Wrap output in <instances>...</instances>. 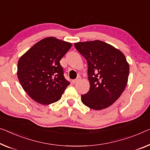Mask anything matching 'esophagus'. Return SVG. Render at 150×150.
<instances>
[{"label":"esophagus","instance_id":"34e87169","mask_svg":"<svg viewBox=\"0 0 150 150\" xmlns=\"http://www.w3.org/2000/svg\"><path fill=\"white\" fill-rule=\"evenodd\" d=\"M80 80V77H78V78H77L76 79H74V80H73L72 81V84H76V82H78V81H79V80Z\"/></svg>","mask_w":150,"mask_h":150}]
</instances>
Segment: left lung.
Segmentation results:
<instances>
[{"label": "left lung", "instance_id": "left-lung-1", "mask_svg": "<svg viewBox=\"0 0 150 150\" xmlns=\"http://www.w3.org/2000/svg\"><path fill=\"white\" fill-rule=\"evenodd\" d=\"M74 47L88 64L89 91L82 102L94 110L109 107L119 98L127 83L129 65L113 46L95 40L76 43Z\"/></svg>", "mask_w": 150, "mask_h": 150}]
</instances>
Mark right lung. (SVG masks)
Listing matches in <instances>:
<instances>
[{
  "mask_svg": "<svg viewBox=\"0 0 150 150\" xmlns=\"http://www.w3.org/2000/svg\"><path fill=\"white\" fill-rule=\"evenodd\" d=\"M72 44L54 38L35 43L20 57L17 76L24 91L33 100L50 105L61 98L70 84L59 61Z\"/></svg>",
  "mask_w": 150,
  "mask_h": 150,
  "instance_id": "right-lung-1",
  "label": "right lung"
}]
</instances>
